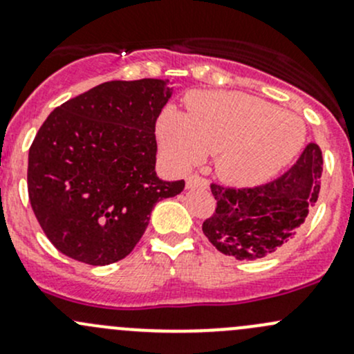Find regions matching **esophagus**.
I'll return each mask as SVG.
<instances>
[{
    "label": "esophagus",
    "mask_w": 354,
    "mask_h": 354,
    "mask_svg": "<svg viewBox=\"0 0 354 354\" xmlns=\"http://www.w3.org/2000/svg\"><path fill=\"white\" fill-rule=\"evenodd\" d=\"M187 187L188 188H202V190H207L209 188V181L205 178L198 176V174H192V176L187 178Z\"/></svg>",
    "instance_id": "34e87169"
}]
</instances>
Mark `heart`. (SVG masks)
I'll list each match as a JSON object with an SVG mask.
<instances>
[{"instance_id":"1","label":"heart","mask_w":354,"mask_h":354,"mask_svg":"<svg viewBox=\"0 0 354 354\" xmlns=\"http://www.w3.org/2000/svg\"><path fill=\"white\" fill-rule=\"evenodd\" d=\"M190 114L174 108L157 121L160 145L181 169L216 154L223 180L253 187L276 176L305 142V127L296 114L240 92H195Z\"/></svg>"}]
</instances>
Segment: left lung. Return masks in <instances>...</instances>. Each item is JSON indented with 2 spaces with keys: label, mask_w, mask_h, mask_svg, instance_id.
Segmentation results:
<instances>
[{
  "label": "left lung",
  "mask_w": 354,
  "mask_h": 354,
  "mask_svg": "<svg viewBox=\"0 0 354 354\" xmlns=\"http://www.w3.org/2000/svg\"><path fill=\"white\" fill-rule=\"evenodd\" d=\"M322 151L308 144L295 166L276 180L252 188L212 183L217 207L202 231L224 255L257 260L284 246L298 233L317 203L322 176Z\"/></svg>",
  "instance_id": "1"
}]
</instances>
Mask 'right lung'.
Instances as JSON below:
<instances>
[{"mask_svg": "<svg viewBox=\"0 0 354 354\" xmlns=\"http://www.w3.org/2000/svg\"><path fill=\"white\" fill-rule=\"evenodd\" d=\"M169 80L104 82L48 116L28 151L32 210L53 245L88 266L124 259L159 200L185 181L156 173V121Z\"/></svg>", "mask_w": 354, "mask_h": 354, "instance_id": "1", "label": "right lung"}]
</instances>
